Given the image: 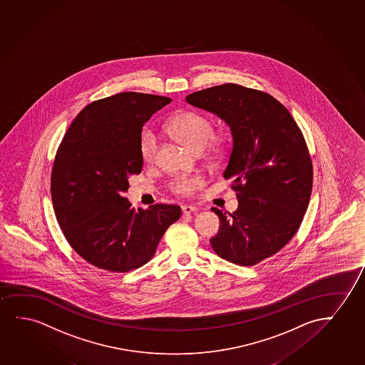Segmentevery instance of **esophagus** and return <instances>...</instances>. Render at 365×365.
Here are the masks:
<instances>
[{
    "label": "esophagus",
    "mask_w": 365,
    "mask_h": 365,
    "mask_svg": "<svg viewBox=\"0 0 365 365\" xmlns=\"http://www.w3.org/2000/svg\"><path fill=\"white\" fill-rule=\"evenodd\" d=\"M182 212L185 214V215H187V214H191V212H195V211H197V207L196 206L192 205H182Z\"/></svg>",
    "instance_id": "34e87169"
}]
</instances>
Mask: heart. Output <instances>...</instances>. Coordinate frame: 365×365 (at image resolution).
<instances>
[{
	"instance_id": "b5f03b06",
	"label": "heart",
	"mask_w": 365,
	"mask_h": 365,
	"mask_svg": "<svg viewBox=\"0 0 365 365\" xmlns=\"http://www.w3.org/2000/svg\"><path fill=\"white\" fill-rule=\"evenodd\" d=\"M166 131L196 153L206 151L211 159H224L227 154V136L224 133H215V123L205 113L191 110L175 113L166 123ZM158 150V136L153 131H145L140 139V154L145 164H150L156 159ZM202 185L204 179L201 176L179 175L171 181L170 189L176 195L190 196Z\"/></svg>"
}]
</instances>
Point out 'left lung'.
<instances>
[{"label": "left lung", "instance_id": "8db88e82", "mask_svg": "<svg viewBox=\"0 0 365 365\" xmlns=\"http://www.w3.org/2000/svg\"><path fill=\"white\" fill-rule=\"evenodd\" d=\"M186 101L216 113L232 134L225 179L239 207H212L220 229L210 239L219 257L252 267L282 250L298 231L313 187V164L303 133L272 95L237 83L190 93Z\"/></svg>", "mask_w": 365, "mask_h": 365}]
</instances>
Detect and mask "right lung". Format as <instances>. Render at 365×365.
Here are the masks:
<instances>
[{"label":"right lung","instance_id":"add662e5","mask_svg":"<svg viewBox=\"0 0 365 365\" xmlns=\"http://www.w3.org/2000/svg\"><path fill=\"white\" fill-rule=\"evenodd\" d=\"M171 98L121 93L96 100L72 121L57 149L51 197L72 249L93 267L128 272L154 257L165 231L179 220L178 205L135 210L123 196L143 170L145 123Z\"/></svg>","mask_w":365,"mask_h":365}]
</instances>
